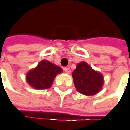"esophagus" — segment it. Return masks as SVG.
Here are the masks:
<instances>
[{
	"label": "esophagus",
	"instance_id": "esophagus-1",
	"mask_svg": "<svg viewBox=\"0 0 130 130\" xmlns=\"http://www.w3.org/2000/svg\"><path fill=\"white\" fill-rule=\"evenodd\" d=\"M64 72L67 73V74H70V72H71V69H70V68H67V67L64 68Z\"/></svg>",
	"mask_w": 130,
	"mask_h": 130
}]
</instances>
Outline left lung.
<instances>
[{
    "label": "left lung",
    "mask_w": 130,
    "mask_h": 130,
    "mask_svg": "<svg viewBox=\"0 0 130 130\" xmlns=\"http://www.w3.org/2000/svg\"><path fill=\"white\" fill-rule=\"evenodd\" d=\"M72 78L77 91L87 96L99 93L104 83L103 75L85 61L77 64L72 72Z\"/></svg>",
    "instance_id": "left-lung-1"
}]
</instances>
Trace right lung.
Returning <instances> with one entry per match:
<instances>
[{"label":"right lung","mask_w":130,"mask_h":130,"mask_svg":"<svg viewBox=\"0 0 130 130\" xmlns=\"http://www.w3.org/2000/svg\"><path fill=\"white\" fill-rule=\"evenodd\" d=\"M62 72L59 66L48 60H43L35 68L27 72L26 81L35 89H47L52 86L56 75Z\"/></svg>","instance_id":"add662e5"}]
</instances>
